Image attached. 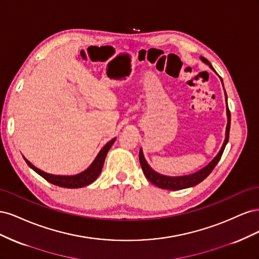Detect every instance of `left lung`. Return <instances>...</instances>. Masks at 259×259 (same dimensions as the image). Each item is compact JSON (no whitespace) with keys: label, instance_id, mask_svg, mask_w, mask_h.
<instances>
[{"label":"left lung","instance_id":"8db88e82","mask_svg":"<svg viewBox=\"0 0 259 259\" xmlns=\"http://www.w3.org/2000/svg\"><path fill=\"white\" fill-rule=\"evenodd\" d=\"M201 60L203 62H205L206 65H208L210 67V69L215 71L214 68L211 67L210 62L204 58V57H201ZM221 77V76H219ZM222 80V77H221ZM223 82V80H222ZM225 98H226V103H227V94L225 91ZM227 117H228V123H227V128H226V138H225V142L223 144V147L221 149V151L218 152V154L215 156V158L211 160L205 167H203L202 169H200L197 173H193L190 175H186V176H176V177H171V176H165V175H161L159 173H156L154 171L150 166H149V164L147 163L143 150L140 149L139 150V162H140V165H142L143 171L145 176L147 177V179L149 182L152 183L153 185H155L156 187L162 188V189H166V190H180V189H185V188H190L193 187L195 185L200 184L201 182H203L210 173L211 170L214 169V167L217 165V163L221 160L223 152L225 150V147L228 143L229 140V132H230V111H229V108H228V104H227Z\"/></svg>","mask_w":259,"mask_h":259}]
</instances>
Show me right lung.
Listing matches in <instances>:
<instances>
[{
  "label": "right lung",
  "mask_w": 259,
  "mask_h": 259,
  "mask_svg": "<svg viewBox=\"0 0 259 259\" xmlns=\"http://www.w3.org/2000/svg\"><path fill=\"white\" fill-rule=\"evenodd\" d=\"M114 140H115V138L111 139L110 142L107 143L104 146V148L101 149L99 153L97 154L95 160L93 161V163L88 168L83 170L82 173L73 175V176H61V175L48 174V173H45V171L33 166L32 164H31L27 159H25V161L27 162L28 165L35 171V173L42 176L45 180H48L49 183H51L53 185H56L58 187H64V188H71V189L72 188H82L85 186H89L93 182H95L96 178L99 176L100 171H101V169H103V166H104L106 155L109 151V149H110L111 146L113 145Z\"/></svg>",
  "instance_id": "obj_1"
}]
</instances>
